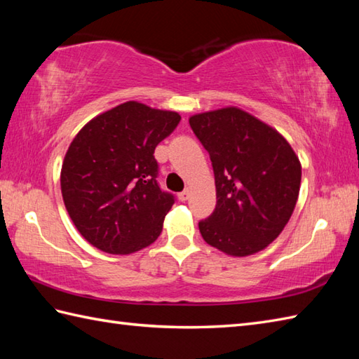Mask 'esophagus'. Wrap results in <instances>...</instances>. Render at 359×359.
<instances>
[{"label":"esophagus","mask_w":359,"mask_h":359,"mask_svg":"<svg viewBox=\"0 0 359 359\" xmlns=\"http://www.w3.org/2000/svg\"><path fill=\"white\" fill-rule=\"evenodd\" d=\"M177 197H179V201H180V202H185V201H188V197H189V191H188V189H185V191L179 193V194H177Z\"/></svg>","instance_id":"1"}]
</instances>
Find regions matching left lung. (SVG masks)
I'll return each mask as SVG.
<instances>
[{
	"mask_svg": "<svg viewBox=\"0 0 359 359\" xmlns=\"http://www.w3.org/2000/svg\"><path fill=\"white\" fill-rule=\"evenodd\" d=\"M189 126L208 151L217 203L199 222L203 241L250 256L278 238L293 215L301 162L276 129L239 108L196 114Z\"/></svg>",
	"mask_w": 359,
	"mask_h": 359,
	"instance_id": "obj_1",
	"label": "left lung"
}]
</instances>
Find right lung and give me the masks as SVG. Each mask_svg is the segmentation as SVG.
<instances>
[{
	"mask_svg": "<svg viewBox=\"0 0 359 359\" xmlns=\"http://www.w3.org/2000/svg\"><path fill=\"white\" fill-rule=\"evenodd\" d=\"M180 121L172 111L126 102L80 129L65 156L62 194L75 228L90 245L131 255L162 233L174 196L157 184V144Z\"/></svg>",
	"mask_w": 359,
	"mask_h": 359,
	"instance_id": "obj_1",
	"label": "right lung"
}]
</instances>
